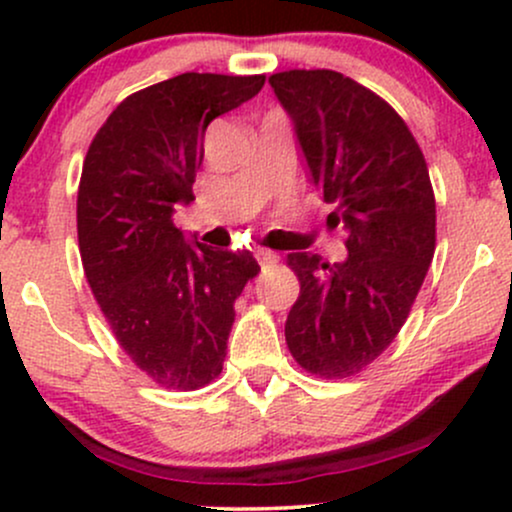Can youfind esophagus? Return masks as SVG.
I'll return each mask as SVG.
<instances>
[{
    "label": "esophagus",
    "instance_id": "obj_1",
    "mask_svg": "<svg viewBox=\"0 0 512 512\" xmlns=\"http://www.w3.org/2000/svg\"><path fill=\"white\" fill-rule=\"evenodd\" d=\"M257 262H260V267H262V269H267V267H274V264L279 262V257H276L274 252L260 250V252H257Z\"/></svg>",
    "mask_w": 512,
    "mask_h": 512
}]
</instances>
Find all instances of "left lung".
Returning <instances> with one entry per match:
<instances>
[{"label":"left lung","instance_id":"obj_1","mask_svg":"<svg viewBox=\"0 0 512 512\" xmlns=\"http://www.w3.org/2000/svg\"><path fill=\"white\" fill-rule=\"evenodd\" d=\"M293 122L310 182L346 231L344 262L291 252L301 296L286 317L298 366L349 378L407 322L436 252V197L404 120L366 86L332 69L269 76Z\"/></svg>","mask_w":512,"mask_h":512}]
</instances>
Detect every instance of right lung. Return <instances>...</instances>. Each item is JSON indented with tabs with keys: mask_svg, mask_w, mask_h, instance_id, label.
I'll return each mask as SVG.
<instances>
[{
	"mask_svg": "<svg viewBox=\"0 0 512 512\" xmlns=\"http://www.w3.org/2000/svg\"><path fill=\"white\" fill-rule=\"evenodd\" d=\"M264 76L187 72L132 93L93 137L76 197L93 296L134 366L158 385L199 390L221 373L248 250H211L173 223L190 204L209 122L260 93Z\"/></svg>",
	"mask_w": 512,
	"mask_h": 512,
	"instance_id": "right-lung-1",
	"label": "right lung"
}]
</instances>
